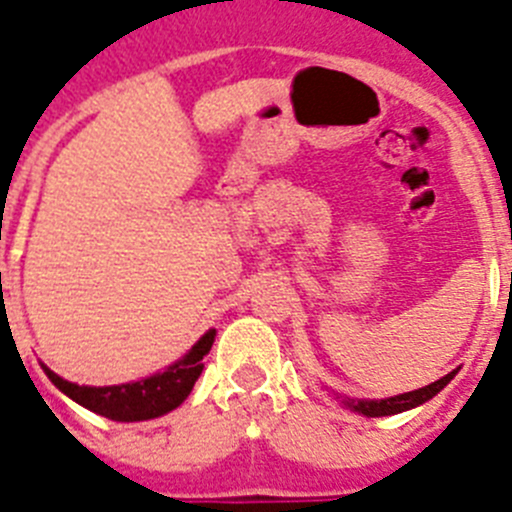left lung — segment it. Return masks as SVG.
I'll use <instances>...</instances> for the list:
<instances>
[{
    "label": "left lung",
    "instance_id": "obj_1",
    "mask_svg": "<svg viewBox=\"0 0 512 512\" xmlns=\"http://www.w3.org/2000/svg\"><path fill=\"white\" fill-rule=\"evenodd\" d=\"M454 375H457V370L447 373L444 378H439V381L429 383V386L419 388V391L398 393V396L381 398V401H353V398H345L342 403H345L348 409H353V411H358V414L368 416V419H375V416H393V414H401V411L416 409V406H421V403H426L429 398L437 396V393L442 391V388L447 386L449 381H452Z\"/></svg>",
    "mask_w": 512,
    "mask_h": 512
}]
</instances>
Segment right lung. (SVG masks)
Segmentation results:
<instances>
[{
	"label": "right lung",
	"mask_w": 512,
	"mask_h": 512,
	"mask_svg": "<svg viewBox=\"0 0 512 512\" xmlns=\"http://www.w3.org/2000/svg\"><path fill=\"white\" fill-rule=\"evenodd\" d=\"M213 340L215 330H208L192 345L185 358L172 363L167 370L142 378V381L121 383V386H78V383L60 378L45 365L42 368L65 396L86 406L93 414H101L111 421H147L170 414L190 396L192 386L203 373V358L213 348Z\"/></svg>",
	"instance_id": "obj_1"
}]
</instances>
